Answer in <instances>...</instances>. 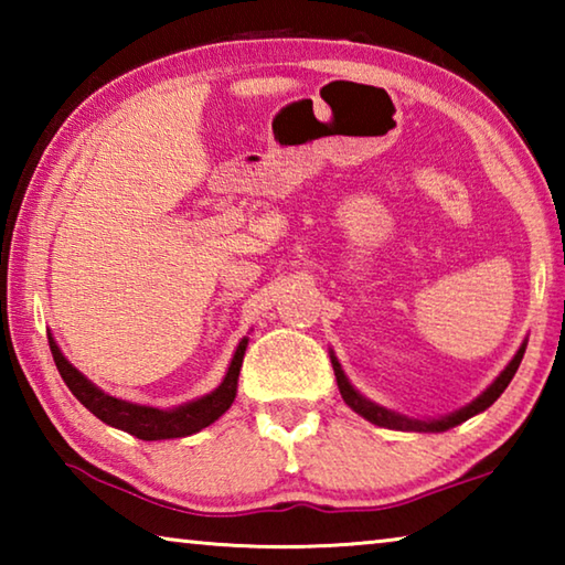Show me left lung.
Returning <instances> with one entry per match:
<instances>
[{
    "mask_svg": "<svg viewBox=\"0 0 565 565\" xmlns=\"http://www.w3.org/2000/svg\"><path fill=\"white\" fill-rule=\"evenodd\" d=\"M525 343L523 341L519 351H515V356L509 361V366H505L499 376L493 379L491 386H486V391H481V396H476L471 404H466L463 408L454 411V414H446V416H438V418H414V416H406V414H398V411H391L386 406H379L376 401H371L361 394V391H356L351 386L349 376L343 374L341 363L337 359V353L329 351L331 356V363H333V374H337V384H339V391H341V398L347 401V406H351L353 411H356L359 416H363L366 420H371V424L376 426H384V428H394V431H418V434H441V431H448V428H454L458 424H463V420H468L476 414H481V411L489 408L495 398H499L505 386L511 384V379L515 376V371H519L521 366V359L525 353Z\"/></svg>",
    "mask_w": 565,
    "mask_h": 565,
    "instance_id": "obj_1",
    "label": "left lung"
}]
</instances>
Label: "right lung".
I'll use <instances>...</instances> for the list:
<instances>
[{"instance_id": "right-lung-1", "label": "right lung", "mask_w": 565, "mask_h": 565, "mask_svg": "<svg viewBox=\"0 0 565 565\" xmlns=\"http://www.w3.org/2000/svg\"><path fill=\"white\" fill-rule=\"evenodd\" d=\"M246 347H248V337L238 341L222 384H218L214 391H209V394L199 396L194 401H186V404L174 406V408H157V406L134 404V401L109 396L107 391H102L97 384H92L79 369H74L72 363L66 361L62 349L56 347V341L50 333V349H52L56 369H60L64 384L70 386V391L76 398H79V404L87 406L92 414L99 420H104L107 426H114L119 428V431L137 436L141 441L184 438L202 431V428L212 426L218 416H224L236 398L238 371H242Z\"/></svg>"}]
</instances>
